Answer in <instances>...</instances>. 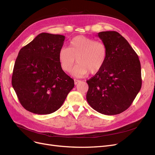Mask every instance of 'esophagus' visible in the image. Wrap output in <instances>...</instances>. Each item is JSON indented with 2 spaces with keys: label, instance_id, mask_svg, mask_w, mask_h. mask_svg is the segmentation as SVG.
I'll return each mask as SVG.
<instances>
[{
  "label": "esophagus",
  "instance_id": "obj_1",
  "mask_svg": "<svg viewBox=\"0 0 155 155\" xmlns=\"http://www.w3.org/2000/svg\"><path fill=\"white\" fill-rule=\"evenodd\" d=\"M80 82H81V81H79V80H77V79H74V84L77 85L78 83H79Z\"/></svg>",
  "mask_w": 155,
  "mask_h": 155
}]
</instances>
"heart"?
<instances>
[{
  "label": "heart",
  "mask_w": 155,
  "mask_h": 155,
  "mask_svg": "<svg viewBox=\"0 0 155 155\" xmlns=\"http://www.w3.org/2000/svg\"><path fill=\"white\" fill-rule=\"evenodd\" d=\"M107 57V49L103 42L85 36L74 37L69 48L62 47L58 53V61L62 70L68 73L76 62L73 75L81 77L89 73H98L103 68Z\"/></svg>",
  "instance_id": "heart-1"
}]
</instances>
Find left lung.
Wrapping results in <instances>:
<instances>
[{"label": "left lung", "instance_id": "obj_1", "mask_svg": "<svg viewBox=\"0 0 155 155\" xmlns=\"http://www.w3.org/2000/svg\"><path fill=\"white\" fill-rule=\"evenodd\" d=\"M98 37L106 44L107 57L103 68L87 81L88 104L94 110L114 115L129 107L142 87L138 54L117 31H102Z\"/></svg>", "mask_w": 155, "mask_h": 155}]
</instances>
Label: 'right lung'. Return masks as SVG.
Here are the masks:
<instances>
[{"label":"right lung","mask_w":155,"mask_h":155,"mask_svg":"<svg viewBox=\"0 0 155 155\" xmlns=\"http://www.w3.org/2000/svg\"><path fill=\"white\" fill-rule=\"evenodd\" d=\"M64 40L61 35L42 33L20 50L12 84L28 111L38 114L56 111L73 88V79L62 70L58 61Z\"/></svg>","instance_id":"add662e5"}]
</instances>
